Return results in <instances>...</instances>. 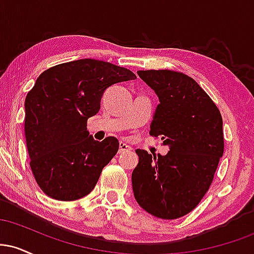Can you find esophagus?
I'll return each mask as SVG.
<instances>
[{
    "label": "esophagus",
    "mask_w": 254,
    "mask_h": 254,
    "mask_svg": "<svg viewBox=\"0 0 254 254\" xmlns=\"http://www.w3.org/2000/svg\"><path fill=\"white\" fill-rule=\"evenodd\" d=\"M131 150V148L127 145V143H124V142H119V150L118 153L122 154V153H125V151H129Z\"/></svg>",
    "instance_id": "obj_1"
}]
</instances>
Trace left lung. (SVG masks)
<instances>
[{
    "mask_svg": "<svg viewBox=\"0 0 254 254\" xmlns=\"http://www.w3.org/2000/svg\"><path fill=\"white\" fill-rule=\"evenodd\" d=\"M159 97L150 135L170 145L167 155L137 149L132 190L145 211L162 220L185 216L210 188L223 155L222 116L193 78L173 70H138Z\"/></svg>",
    "mask_w": 254,
    "mask_h": 254,
    "instance_id": "8db88e82",
    "label": "left lung"
}]
</instances>
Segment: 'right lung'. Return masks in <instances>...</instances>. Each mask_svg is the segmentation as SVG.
I'll use <instances>...</instances> for the list:
<instances>
[{"label": "right lung", "mask_w": 254, "mask_h": 254, "mask_svg": "<svg viewBox=\"0 0 254 254\" xmlns=\"http://www.w3.org/2000/svg\"><path fill=\"white\" fill-rule=\"evenodd\" d=\"M135 78L129 69L92 58L39 75L25 100V137L32 173L46 196L70 202L92 192L119 143L112 136L94 141L87 121L100 110L105 89Z\"/></svg>", "instance_id": "add662e5"}]
</instances>
